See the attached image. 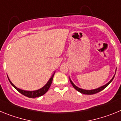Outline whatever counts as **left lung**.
Returning a JSON list of instances; mask_svg holds the SVG:
<instances>
[{"mask_svg":"<svg viewBox=\"0 0 121 121\" xmlns=\"http://www.w3.org/2000/svg\"><path fill=\"white\" fill-rule=\"evenodd\" d=\"M115 76H113V78L110 80V81L109 82H108L107 84H105V85H104V86H100V87L97 88V89L92 90H83V89H81V88H78V86H76V85H74L72 81H71V80L70 79V82H71V84H72L74 88H75L77 91H78L79 92L81 93H82V94H85V95H94V94H96V93H97L100 92V91H102V90L104 89L105 88H106L107 86L109 84H110V82L113 81V79H114V78H115Z\"/></svg>","mask_w":121,"mask_h":121,"instance_id":"8db88e82","label":"left lung"}]
</instances>
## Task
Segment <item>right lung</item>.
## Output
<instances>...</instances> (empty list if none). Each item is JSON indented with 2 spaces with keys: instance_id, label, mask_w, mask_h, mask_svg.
I'll return each instance as SVG.
<instances>
[{
  "instance_id": "add662e5",
  "label": "right lung",
  "mask_w": 121,
  "mask_h": 121,
  "mask_svg": "<svg viewBox=\"0 0 121 121\" xmlns=\"http://www.w3.org/2000/svg\"><path fill=\"white\" fill-rule=\"evenodd\" d=\"M54 73L53 74V76H51V78H50V80L48 81V82L43 87H42V88L39 90H37L36 91H25V90H22L19 89V88H17L16 86H15L13 84L12 82H11L10 80L9 79V78H8V80H9V82H10V84L13 85V86L17 90L19 91L20 93L22 94L23 95L25 96L28 97V98H37V97H39V96H41L42 95H44L45 93L47 92L48 89L50 88V86L51 85V83H52V81H53V76H54Z\"/></svg>"
}]
</instances>
